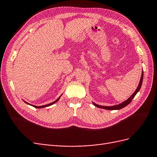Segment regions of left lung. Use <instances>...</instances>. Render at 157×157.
I'll use <instances>...</instances> for the list:
<instances>
[{
  "mask_svg": "<svg viewBox=\"0 0 157 157\" xmlns=\"http://www.w3.org/2000/svg\"><path fill=\"white\" fill-rule=\"evenodd\" d=\"M143 77H144V72L142 71V76L140 78V82L139 86H138L136 90H135V91L132 94V95H131L128 100H126V101L123 102L122 103L120 104H118L117 105H113V106H102V105H99L93 102V105H95L96 107L99 108H102V109H108V110H115V109H121L124 107H126V105H128L131 101H132V100L133 99V98L135 97V96L136 95V93L139 91V90H140V87L142 86V80H143Z\"/></svg>",
  "mask_w": 157,
  "mask_h": 157,
  "instance_id": "1",
  "label": "left lung"
}]
</instances>
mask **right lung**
Segmentation results:
<instances>
[{"label": "right lung", "instance_id": "obj_1", "mask_svg": "<svg viewBox=\"0 0 157 157\" xmlns=\"http://www.w3.org/2000/svg\"><path fill=\"white\" fill-rule=\"evenodd\" d=\"M60 97L57 99V100H56L55 101H54V102H52V103H49V104H46V105H41V106H36V105H31V104H28V102H26V104H29V105H32L33 107H34V108H46V107H48V106H49V105H53V104H55V103H56L57 102H58L59 101V98H60Z\"/></svg>", "mask_w": 157, "mask_h": 157}]
</instances>
